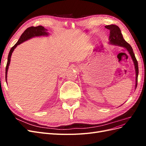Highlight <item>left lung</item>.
I'll use <instances>...</instances> for the list:
<instances>
[{"instance_id":"left-lung-1","label":"left lung","mask_w":146,"mask_h":146,"mask_svg":"<svg viewBox=\"0 0 146 146\" xmlns=\"http://www.w3.org/2000/svg\"><path fill=\"white\" fill-rule=\"evenodd\" d=\"M106 29L110 30V43L112 44L119 46L122 47L123 48H125L129 52L130 54L131 59L133 61V63L135 65V71H136V85H135V89L137 86V82H138V61H137L136 57L135 56V54L133 51V48L131 47V46L129 43L125 41L123 39L122 35L121 33V31L119 29L118 26L116 25H106L105 27Z\"/></svg>"}]
</instances>
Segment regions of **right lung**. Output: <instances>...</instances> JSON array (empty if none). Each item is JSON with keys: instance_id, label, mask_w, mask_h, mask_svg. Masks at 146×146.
Instances as JSON below:
<instances>
[{"instance_id": "obj_1", "label": "right lung", "mask_w": 146, "mask_h": 146, "mask_svg": "<svg viewBox=\"0 0 146 146\" xmlns=\"http://www.w3.org/2000/svg\"><path fill=\"white\" fill-rule=\"evenodd\" d=\"M47 29H46L42 26L39 25L37 27H30L26 29L24 33L22 34L19 39L18 40L14 46H13L10 50L9 54L8 56V61L6 66L5 69V79L7 82V71L8 69V66L10 65V60H11V56L13 50H15V48L17 47V46L19 45L20 44L23 43L25 41H27V39H29L35 36H47L48 33L47 32Z\"/></svg>"}]
</instances>
